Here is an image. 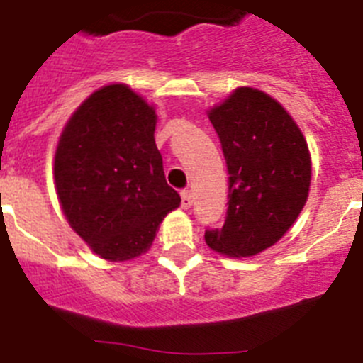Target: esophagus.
Returning a JSON list of instances; mask_svg holds the SVG:
<instances>
[{"label":"esophagus","instance_id":"obj_1","mask_svg":"<svg viewBox=\"0 0 363 363\" xmlns=\"http://www.w3.org/2000/svg\"><path fill=\"white\" fill-rule=\"evenodd\" d=\"M191 205H192L191 191H182V207H184V209H189Z\"/></svg>","mask_w":363,"mask_h":363}]
</instances>
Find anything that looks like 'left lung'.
Returning a JSON list of instances; mask_svg holds the SVG:
<instances>
[{
    "mask_svg": "<svg viewBox=\"0 0 363 363\" xmlns=\"http://www.w3.org/2000/svg\"><path fill=\"white\" fill-rule=\"evenodd\" d=\"M229 171L221 229L205 230L213 251L249 258L293 227L311 185V154L291 114L265 92L238 86L209 111Z\"/></svg>",
    "mask_w": 363,
    "mask_h": 363,
    "instance_id": "left-lung-1",
    "label": "left lung"
}]
</instances>
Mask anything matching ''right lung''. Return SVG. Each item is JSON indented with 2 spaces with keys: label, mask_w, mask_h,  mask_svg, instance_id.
<instances>
[{
  "label": "right lung",
  "mask_w": 363,
  "mask_h": 363,
  "mask_svg": "<svg viewBox=\"0 0 363 363\" xmlns=\"http://www.w3.org/2000/svg\"><path fill=\"white\" fill-rule=\"evenodd\" d=\"M156 111L125 83L92 92L67 121L54 185L69 225L92 252L127 262L147 252L179 207L156 142Z\"/></svg>",
  "instance_id": "obj_1"
}]
</instances>
